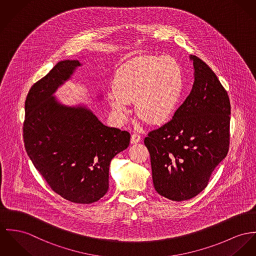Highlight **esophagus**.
Returning a JSON list of instances; mask_svg holds the SVG:
<instances>
[{
	"label": "esophagus",
	"mask_w": 256,
	"mask_h": 256,
	"mask_svg": "<svg viewBox=\"0 0 256 256\" xmlns=\"http://www.w3.org/2000/svg\"><path fill=\"white\" fill-rule=\"evenodd\" d=\"M141 140V138H140V136L138 134H132V138H130V142L132 143V144H134V143H138Z\"/></svg>",
	"instance_id": "obj_1"
}]
</instances>
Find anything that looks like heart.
I'll return each instance as SVG.
<instances>
[{"instance_id":"obj_1","label":"heart","mask_w":256,"mask_h":256,"mask_svg":"<svg viewBox=\"0 0 256 256\" xmlns=\"http://www.w3.org/2000/svg\"><path fill=\"white\" fill-rule=\"evenodd\" d=\"M183 90V73L172 56H145L120 69L113 80L109 105L120 120L128 116L134 102L138 117L160 124L172 117Z\"/></svg>"}]
</instances>
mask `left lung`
I'll return each instance as SVG.
<instances>
[{
	"instance_id": "1",
	"label": "left lung",
	"mask_w": 256,
	"mask_h": 256,
	"mask_svg": "<svg viewBox=\"0 0 256 256\" xmlns=\"http://www.w3.org/2000/svg\"><path fill=\"white\" fill-rule=\"evenodd\" d=\"M195 80L174 117L144 139L154 187L162 197L181 202L208 184L230 145L231 104L226 90L202 59L191 56Z\"/></svg>"
}]
</instances>
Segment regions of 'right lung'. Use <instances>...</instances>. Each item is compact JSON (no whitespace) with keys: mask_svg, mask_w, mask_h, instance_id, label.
I'll return each mask as SVG.
<instances>
[{"mask_svg":"<svg viewBox=\"0 0 256 256\" xmlns=\"http://www.w3.org/2000/svg\"><path fill=\"white\" fill-rule=\"evenodd\" d=\"M80 65L58 62L35 82L25 101V150L48 186L76 204H92L109 188L111 160L128 148L130 134L104 126L84 107L60 104L52 96Z\"/></svg>","mask_w":256,"mask_h":256,"instance_id":"add662e5","label":"right lung"}]
</instances>
